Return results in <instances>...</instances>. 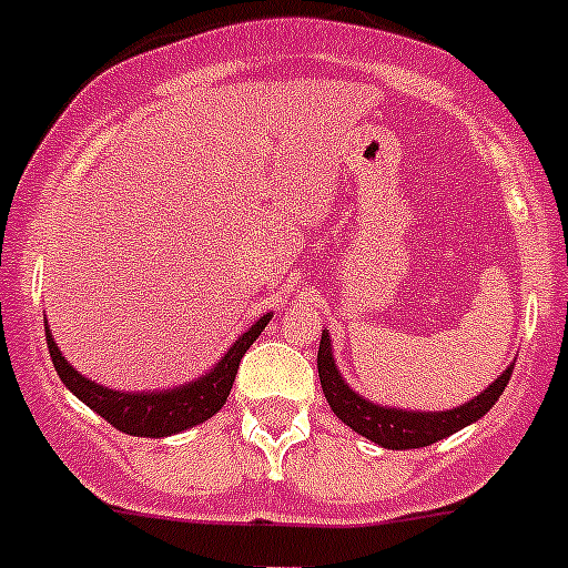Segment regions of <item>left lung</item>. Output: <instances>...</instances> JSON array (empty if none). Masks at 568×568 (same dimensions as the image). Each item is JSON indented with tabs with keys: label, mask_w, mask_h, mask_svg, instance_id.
<instances>
[{
	"label": "left lung",
	"mask_w": 568,
	"mask_h": 568,
	"mask_svg": "<svg viewBox=\"0 0 568 568\" xmlns=\"http://www.w3.org/2000/svg\"><path fill=\"white\" fill-rule=\"evenodd\" d=\"M318 379H322V390L327 396L329 407L335 416L344 424H349L352 430L361 436L372 438L374 444L385 449H418L430 447V444L442 442V438L453 436V433L464 430L466 424L477 422L486 416L494 407V402L503 396L505 385H508L514 366L505 368L480 396H475L466 405L455 407V410L442 413H410L396 410V407H379L374 402H366L357 396L349 385L341 379L338 368L333 361V346H329V335L322 333V344H318Z\"/></svg>",
	"instance_id": "8db88e82"
}]
</instances>
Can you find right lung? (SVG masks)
I'll return each mask as SVG.
<instances>
[{
  "label": "right lung",
  "mask_w": 568,
  "mask_h": 568,
  "mask_svg": "<svg viewBox=\"0 0 568 568\" xmlns=\"http://www.w3.org/2000/svg\"><path fill=\"white\" fill-rule=\"evenodd\" d=\"M268 324V316H263L261 322L252 324L233 346H230L227 355L219 361V366L213 368L205 377L194 379L189 385H180V388L161 390V394H124V390H110L104 385L91 383L88 377L74 372V366L65 363V357L60 355V349L54 346L52 335H49L47 322V346L49 355H52L54 372L60 374V379L65 383V388L74 390V396H80L91 410H97L99 416L108 424H113L115 430L126 433V436H144V438H163L174 436L180 430H189L194 424L207 422L213 413H219L227 402L230 388L235 383V374H239V363L244 357V352L250 349L252 341L263 333V327Z\"/></svg>",
  "instance_id": "1"
}]
</instances>
